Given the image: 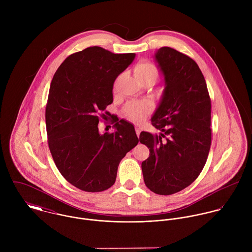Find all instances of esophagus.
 <instances>
[{"label":"esophagus","mask_w":252,"mask_h":252,"mask_svg":"<svg viewBox=\"0 0 252 252\" xmlns=\"http://www.w3.org/2000/svg\"><path fill=\"white\" fill-rule=\"evenodd\" d=\"M135 130H136V133H137V136L139 137L140 136V133H141V130H142V128H141V126L140 125H136L135 126Z\"/></svg>","instance_id":"1"}]
</instances>
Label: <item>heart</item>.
Returning a JSON list of instances; mask_svg holds the SVG:
<instances>
[{"label":"heart","instance_id":"obj_1","mask_svg":"<svg viewBox=\"0 0 252 252\" xmlns=\"http://www.w3.org/2000/svg\"><path fill=\"white\" fill-rule=\"evenodd\" d=\"M134 72L139 81L149 79L154 82L158 76L157 68L148 61H143L137 64ZM150 110L151 105L149 102H132L125 108V115L134 122H140L144 120Z\"/></svg>","mask_w":252,"mask_h":252}]
</instances>
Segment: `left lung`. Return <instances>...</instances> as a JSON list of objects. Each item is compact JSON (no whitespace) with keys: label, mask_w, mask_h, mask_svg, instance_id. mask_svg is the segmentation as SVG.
I'll list each match as a JSON object with an SVG mask.
<instances>
[{"label":"left lung","mask_w":252,"mask_h":252,"mask_svg":"<svg viewBox=\"0 0 252 252\" xmlns=\"http://www.w3.org/2000/svg\"><path fill=\"white\" fill-rule=\"evenodd\" d=\"M154 57L165 89L151 124L163 133H141L140 142L149 149L142 170L148 189L172 195L196 180L207 162L212 104L205 77L193 59L168 46L158 49Z\"/></svg>","instance_id":"obj_1"}]
</instances>
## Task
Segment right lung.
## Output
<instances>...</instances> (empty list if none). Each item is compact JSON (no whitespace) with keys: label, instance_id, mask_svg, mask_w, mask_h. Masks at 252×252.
<instances>
[{"label":"right lung","instance_id":"1","mask_svg":"<svg viewBox=\"0 0 252 252\" xmlns=\"http://www.w3.org/2000/svg\"><path fill=\"white\" fill-rule=\"evenodd\" d=\"M135 56L87 47L67 57L52 78L45 108L48 146L61 175L80 190L111 187L120 161L139 143L133 124L124 119H113L110 134H100L98 127L101 117H108L104 111L113 101L116 77Z\"/></svg>","mask_w":252,"mask_h":252}]
</instances>
